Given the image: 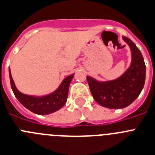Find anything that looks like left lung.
I'll return each instance as SVG.
<instances>
[{
    "instance_id": "8db88e82",
    "label": "left lung",
    "mask_w": 155,
    "mask_h": 155,
    "mask_svg": "<svg viewBox=\"0 0 155 155\" xmlns=\"http://www.w3.org/2000/svg\"><path fill=\"white\" fill-rule=\"evenodd\" d=\"M129 46L131 63L120 77L114 80L101 82L86 76L94 99L108 108H123L134 102L141 93L145 82L146 66L139 49L129 38L122 37Z\"/></svg>"
}]
</instances>
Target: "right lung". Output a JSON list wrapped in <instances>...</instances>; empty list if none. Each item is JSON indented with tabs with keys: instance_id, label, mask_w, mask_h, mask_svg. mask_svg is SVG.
Listing matches in <instances>:
<instances>
[{
	"instance_id": "obj_1",
	"label": "right lung",
	"mask_w": 155,
	"mask_h": 155,
	"mask_svg": "<svg viewBox=\"0 0 155 155\" xmlns=\"http://www.w3.org/2000/svg\"><path fill=\"white\" fill-rule=\"evenodd\" d=\"M9 76L11 89L17 100L32 112L43 115L56 112L66 104L69 85L74 76V73L65 78L56 90L43 96L26 95L20 92L14 84L10 67Z\"/></svg>"
}]
</instances>
